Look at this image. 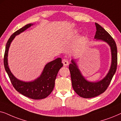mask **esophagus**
Returning <instances> with one entry per match:
<instances>
[{"mask_svg":"<svg viewBox=\"0 0 121 121\" xmlns=\"http://www.w3.org/2000/svg\"><path fill=\"white\" fill-rule=\"evenodd\" d=\"M62 63L64 66H68L69 65V62L67 59H63Z\"/></svg>","mask_w":121,"mask_h":121,"instance_id":"1","label":"esophagus"}]
</instances>
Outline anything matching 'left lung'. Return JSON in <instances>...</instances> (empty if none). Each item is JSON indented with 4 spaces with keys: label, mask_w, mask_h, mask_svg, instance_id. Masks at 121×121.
Masks as SVG:
<instances>
[{
    "label": "left lung",
    "mask_w": 121,
    "mask_h": 121,
    "mask_svg": "<svg viewBox=\"0 0 121 121\" xmlns=\"http://www.w3.org/2000/svg\"><path fill=\"white\" fill-rule=\"evenodd\" d=\"M95 26L96 31L94 39L97 41H100L106 43L110 47L111 63L108 73L101 80L91 82L87 80L82 75L75 59H72V63L69 64V66L73 88L79 96L86 99L96 97L105 92L110 84L117 69L116 44L113 38L101 26L96 22H95Z\"/></svg>",
    "instance_id": "1"
}]
</instances>
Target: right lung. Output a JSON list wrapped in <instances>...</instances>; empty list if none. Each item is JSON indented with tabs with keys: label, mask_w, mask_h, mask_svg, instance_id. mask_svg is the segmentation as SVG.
Listing matches in <instances>:
<instances>
[{
	"label": "right lung",
	"mask_w": 121,
	"mask_h": 121,
	"mask_svg": "<svg viewBox=\"0 0 121 121\" xmlns=\"http://www.w3.org/2000/svg\"><path fill=\"white\" fill-rule=\"evenodd\" d=\"M29 24L18 30L10 36L6 44L4 54V64L5 69L9 76L13 86L19 93L34 100H40L47 97L53 90L55 80L59 69L63 67L62 58H57L47 63L44 66L41 75L32 81L25 82L18 79L11 72L8 65V52L10 44L16 36L24 32L34 25Z\"/></svg>",
	"instance_id": "right-lung-1"
}]
</instances>
